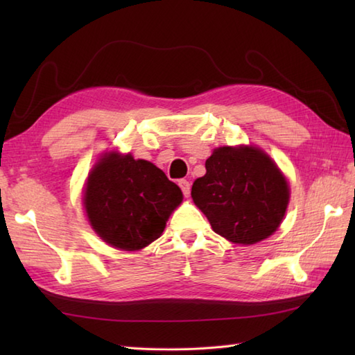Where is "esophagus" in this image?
Segmentation results:
<instances>
[{
    "mask_svg": "<svg viewBox=\"0 0 355 355\" xmlns=\"http://www.w3.org/2000/svg\"><path fill=\"white\" fill-rule=\"evenodd\" d=\"M178 186H180V189L183 191L184 197H189V193H191V183L187 182V180H178Z\"/></svg>",
    "mask_w": 355,
    "mask_h": 355,
    "instance_id": "esophagus-1",
    "label": "esophagus"
}]
</instances>
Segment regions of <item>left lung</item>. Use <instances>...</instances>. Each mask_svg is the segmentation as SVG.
<instances>
[{"label": "left lung", "mask_w": 355, "mask_h": 355, "mask_svg": "<svg viewBox=\"0 0 355 355\" xmlns=\"http://www.w3.org/2000/svg\"><path fill=\"white\" fill-rule=\"evenodd\" d=\"M191 195L215 233L230 243L250 245L277 230L290 187L262 149L223 146L206 160V175L195 180Z\"/></svg>", "instance_id": "8db88e82"}]
</instances>
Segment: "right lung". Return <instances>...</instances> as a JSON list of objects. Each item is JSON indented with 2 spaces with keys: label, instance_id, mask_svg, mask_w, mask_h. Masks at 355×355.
Listing matches in <instances>:
<instances>
[{
  "label": "right lung",
  "instance_id": "add662e5",
  "mask_svg": "<svg viewBox=\"0 0 355 355\" xmlns=\"http://www.w3.org/2000/svg\"><path fill=\"white\" fill-rule=\"evenodd\" d=\"M183 201L162 169L131 154H105L89 173L84 206L94 232L120 250L135 252L160 238Z\"/></svg>",
  "mask_w": 355,
  "mask_h": 355
}]
</instances>
